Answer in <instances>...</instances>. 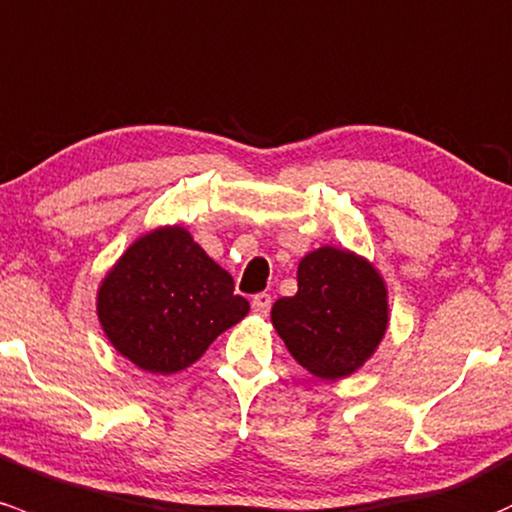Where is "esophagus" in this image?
I'll list each match as a JSON object with an SVG mask.
<instances>
[{
	"instance_id": "1",
	"label": "esophagus",
	"mask_w": 512,
	"mask_h": 512,
	"mask_svg": "<svg viewBox=\"0 0 512 512\" xmlns=\"http://www.w3.org/2000/svg\"><path fill=\"white\" fill-rule=\"evenodd\" d=\"M269 308H272V296L269 294L252 296V311H255L257 316H267Z\"/></svg>"
}]
</instances>
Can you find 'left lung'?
Segmentation results:
<instances>
[{
    "instance_id": "left-lung-1",
    "label": "left lung",
    "mask_w": 512,
    "mask_h": 512,
    "mask_svg": "<svg viewBox=\"0 0 512 512\" xmlns=\"http://www.w3.org/2000/svg\"><path fill=\"white\" fill-rule=\"evenodd\" d=\"M299 291L272 306V325L306 372L355 374L389 328V289L367 257L323 245L301 257Z\"/></svg>"
}]
</instances>
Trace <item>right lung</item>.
<instances>
[{"label":"right lung","instance_id":"right-lung-1","mask_svg":"<svg viewBox=\"0 0 512 512\" xmlns=\"http://www.w3.org/2000/svg\"><path fill=\"white\" fill-rule=\"evenodd\" d=\"M233 277L187 228L140 235L97 291L101 330L114 350L150 374H177L250 311Z\"/></svg>","mask_w":512,"mask_h":512}]
</instances>
